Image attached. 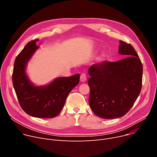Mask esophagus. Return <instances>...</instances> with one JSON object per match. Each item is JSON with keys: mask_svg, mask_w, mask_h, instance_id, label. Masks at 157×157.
I'll use <instances>...</instances> for the list:
<instances>
[{"mask_svg": "<svg viewBox=\"0 0 157 157\" xmlns=\"http://www.w3.org/2000/svg\"><path fill=\"white\" fill-rule=\"evenodd\" d=\"M80 81L81 82H84L86 81V75L85 73H82L80 76Z\"/></svg>", "mask_w": 157, "mask_h": 157, "instance_id": "obj_1", "label": "esophagus"}]
</instances>
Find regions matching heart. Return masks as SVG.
<instances>
[{
    "mask_svg": "<svg viewBox=\"0 0 157 157\" xmlns=\"http://www.w3.org/2000/svg\"><path fill=\"white\" fill-rule=\"evenodd\" d=\"M105 57V54L104 53H101L100 56H99V58H100L101 59H104Z\"/></svg>",
    "mask_w": 157,
    "mask_h": 157,
    "instance_id": "1",
    "label": "heart"
}]
</instances>
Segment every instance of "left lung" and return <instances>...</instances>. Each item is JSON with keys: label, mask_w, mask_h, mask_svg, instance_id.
I'll use <instances>...</instances> for the list:
<instances>
[{"label": "left lung", "mask_w": 157, "mask_h": 157, "mask_svg": "<svg viewBox=\"0 0 157 157\" xmlns=\"http://www.w3.org/2000/svg\"><path fill=\"white\" fill-rule=\"evenodd\" d=\"M120 43L118 53L124 58L94 64L88 69L89 104L95 115L104 119L124 116L141 90L143 66L139 56L131 44Z\"/></svg>", "instance_id": "8db88e82"}]
</instances>
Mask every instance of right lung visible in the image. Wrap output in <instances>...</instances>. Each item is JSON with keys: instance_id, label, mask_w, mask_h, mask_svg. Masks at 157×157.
<instances>
[{"instance_id": "1", "label": "right lung", "mask_w": 157, "mask_h": 157, "mask_svg": "<svg viewBox=\"0 0 157 157\" xmlns=\"http://www.w3.org/2000/svg\"><path fill=\"white\" fill-rule=\"evenodd\" d=\"M38 40L28 42L16 57L12 82L19 103L27 114L36 118H51L59 115L69 93L79 83L80 75L58 78L46 86L34 85L25 73V68L39 48L36 44Z\"/></svg>"}]
</instances>
